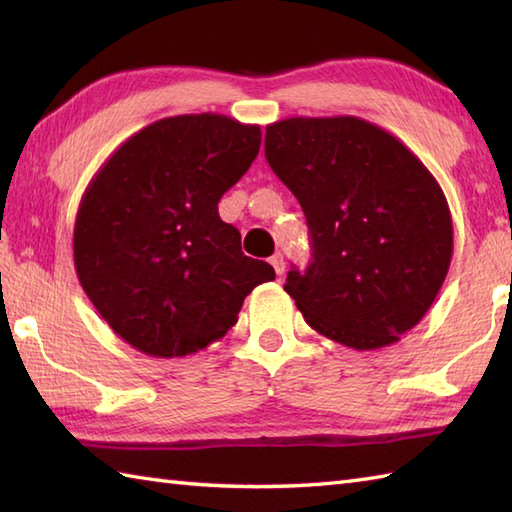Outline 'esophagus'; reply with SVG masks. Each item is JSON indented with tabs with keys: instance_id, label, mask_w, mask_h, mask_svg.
<instances>
[{
	"instance_id": "34e87169",
	"label": "esophagus",
	"mask_w": 512,
	"mask_h": 512,
	"mask_svg": "<svg viewBox=\"0 0 512 512\" xmlns=\"http://www.w3.org/2000/svg\"><path fill=\"white\" fill-rule=\"evenodd\" d=\"M270 264H273L277 277H281V275L286 273V262H284V255H281V253H275L273 257H270Z\"/></svg>"
}]
</instances>
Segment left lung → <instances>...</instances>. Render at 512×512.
I'll return each mask as SVG.
<instances>
[{
	"mask_svg": "<svg viewBox=\"0 0 512 512\" xmlns=\"http://www.w3.org/2000/svg\"><path fill=\"white\" fill-rule=\"evenodd\" d=\"M266 160L310 228L312 262L284 286L303 319L352 350L396 343L449 273L453 222L438 180L396 136L356 116L268 125Z\"/></svg>",
	"mask_w": 512,
	"mask_h": 512,
	"instance_id": "8db88e82",
	"label": "left lung"
}]
</instances>
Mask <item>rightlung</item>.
I'll return each instance as SVG.
<instances>
[{
	"mask_svg": "<svg viewBox=\"0 0 512 512\" xmlns=\"http://www.w3.org/2000/svg\"><path fill=\"white\" fill-rule=\"evenodd\" d=\"M262 129L182 114L129 136L85 189L74 268L107 325L138 352L187 356L222 339L255 286L275 279L246 257L217 202L259 154Z\"/></svg>",
	"mask_w": 512,
	"mask_h": 512,
	"instance_id": "1",
	"label": "right lung"
}]
</instances>
